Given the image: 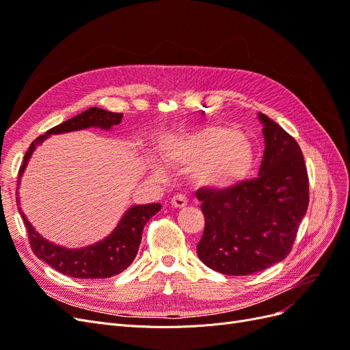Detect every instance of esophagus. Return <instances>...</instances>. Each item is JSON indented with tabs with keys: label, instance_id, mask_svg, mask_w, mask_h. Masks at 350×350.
Returning <instances> with one entry per match:
<instances>
[{
	"label": "esophagus",
	"instance_id": "34e87169",
	"mask_svg": "<svg viewBox=\"0 0 350 350\" xmlns=\"http://www.w3.org/2000/svg\"><path fill=\"white\" fill-rule=\"evenodd\" d=\"M171 204H172L175 208H183L184 206H187V198H185V196H183V194H175V196L171 198Z\"/></svg>",
	"mask_w": 350,
	"mask_h": 350
}]
</instances>
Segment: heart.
Here are the masks:
<instances>
[{"mask_svg": "<svg viewBox=\"0 0 350 350\" xmlns=\"http://www.w3.org/2000/svg\"><path fill=\"white\" fill-rule=\"evenodd\" d=\"M162 161L172 167H188L191 181L224 191L245 179L256 161L251 142L224 125H206L165 137L159 144Z\"/></svg>", "mask_w": 350, "mask_h": 350, "instance_id": "1", "label": "heart"}]
</instances>
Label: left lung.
I'll use <instances>...</instances> for the list:
<instances>
[{
    "instance_id": "obj_1",
    "label": "left lung",
    "mask_w": 350,
    "mask_h": 350,
    "mask_svg": "<svg viewBox=\"0 0 350 350\" xmlns=\"http://www.w3.org/2000/svg\"><path fill=\"white\" fill-rule=\"evenodd\" d=\"M257 178L224 191L196 193L204 215L197 254L207 267L248 276L286 258L310 203V183L299 144L267 115Z\"/></svg>"
}]
</instances>
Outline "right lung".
<instances>
[{
    "label": "right lung",
    "instance_id": "right-lung-1",
    "mask_svg": "<svg viewBox=\"0 0 350 350\" xmlns=\"http://www.w3.org/2000/svg\"><path fill=\"white\" fill-rule=\"evenodd\" d=\"M121 120L122 113L109 112L100 108H90L76 116H72L68 121H64L62 124L54 126V129L48 130L44 135L38 137V139L30 144L29 150L25 154V161L22 166H20L17 189L20 184V178H22L25 172L31 153L36 149V146L44 143L46 137H49L51 134H61L83 129H90V126H99L102 130H109L112 125H118ZM18 203L20 200L17 197V206ZM161 207L162 206L159 203L133 206L131 208L125 211V215L121 217L118 226L113 229L109 237L93 243V245L79 250L59 247L44 239L33 229V226L30 225V221L23 215L22 208L18 207V211L20 215H22L23 224L27 229L31 251L35 252V256L38 258L49 264V266L52 269H55L57 271L67 274L70 278L107 279L115 276V274H120L134 261L142 242L144 225L147 224V220L161 210Z\"/></svg>",
    "mask_w": 350,
    "mask_h": 350
}]
</instances>
